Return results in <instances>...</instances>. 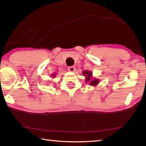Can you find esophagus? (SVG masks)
<instances>
[{"label": "esophagus", "instance_id": "34e87169", "mask_svg": "<svg viewBox=\"0 0 146 146\" xmlns=\"http://www.w3.org/2000/svg\"><path fill=\"white\" fill-rule=\"evenodd\" d=\"M75 70H76V68H75L74 66H71V67H69L68 68V70L69 72H73L75 71Z\"/></svg>", "mask_w": 146, "mask_h": 146}]
</instances>
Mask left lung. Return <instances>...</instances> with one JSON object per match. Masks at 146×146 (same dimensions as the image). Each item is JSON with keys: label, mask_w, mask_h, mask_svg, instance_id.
I'll list each match as a JSON object with an SVG mask.
<instances>
[{"label": "left lung", "mask_w": 146, "mask_h": 146, "mask_svg": "<svg viewBox=\"0 0 146 146\" xmlns=\"http://www.w3.org/2000/svg\"><path fill=\"white\" fill-rule=\"evenodd\" d=\"M83 75L85 76L86 82H89V84L91 86H96L99 84V80L98 79H92V72L85 70L83 72Z\"/></svg>", "instance_id": "left-lung-1"}]
</instances>
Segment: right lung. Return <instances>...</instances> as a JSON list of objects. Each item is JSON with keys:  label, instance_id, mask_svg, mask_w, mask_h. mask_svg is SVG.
Returning a JSON list of instances; mask_svg holds the SVG:
<instances>
[{"label": "right lung", "instance_id": "right-lung-1", "mask_svg": "<svg viewBox=\"0 0 146 146\" xmlns=\"http://www.w3.org/2000/svg\"><path fill=\"white\" fill-rule=\"evenodd\" d=\"M56 76V74H52V78H54Z\"/></svg>", "mask_w": 146, "mask_h": 146}]
</instances>
